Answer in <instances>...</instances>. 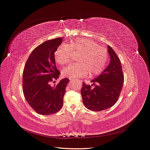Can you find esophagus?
<instances>
[{
    "label": "esophagus",
    "instance_id": "esophagus-1",
    "mask_svg": "<svg viewBox=\"0 0 150 150\" xmlns=\"http://www.w3.org/2000/svg\"><path fill=\"white\" fill-rule=\"evenodd\" d=\"M69 79H70V80L71 81H73V80H74L73 78H69Z\"/></svg>",
    "mask_w": 150,
    "mask_h": 150
}]
</instances>
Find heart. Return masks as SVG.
Returning a JSON list of instances; mask_svg holds the SVG:
<instances>
[{
  "mask_svg": "<svg viewBox=\"0 0 150 150\" xmlns=\"http://www.w3.org/2000/svg\"><path fill=\"white\" fill-rule=\"evenodd\" d=\"M73 53H80L78 64L69 66L62 70V75L70 78L93 77L103 70L108 60L107 51L96 42L86 39H78L67 44L61 45L54 53V59L59 65L70 62Z\"/></svg>",
  "mask_w": 150,
  "mask_h": 150,
  "instance_id": "heart-1",
  "label": "heart"
}]
</instances>
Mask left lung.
<instances>
[{
    "label": "left lung",
    "instance_id": "1",
    "mask_svg": "<svg viewBox=\"0 0 150 150\" xmlns=\"http://www.w3.org/2000/svg\"><path fill=\"white\" fill-rule=\"evenodd\" d=\"M108 52L110 62L102 73L91 81L83 83L81 94L84 105L93 111H101L112 107L117 102L123 86L124 76L120 59L109 45ZM94 86L92 88V86Z\"/></svg>",
    "mask_w": 150,
    "mask_h": 150
}]
</instances>
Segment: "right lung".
<instances>
[{
  "label": "right lung",
  "mask_w": 150,
  "mask_h": 150,
  "mask_svg": "<svg viewBox=\"0 0 150 150\" xmlns=\"http://www.w3.org/2000/svg\"><path fill=\"white\" fill-rule=\"evenodd\" d=\"M62 38L44 42L32 51L23 72V92L33 110L41 115H50L59 111L63 105L68 78H63L58 84L60 72L55 64L54 53L62 43Z\"/></svg>",
  "instance_id": "1"
}]
</instances>
